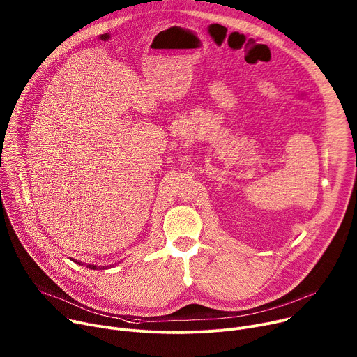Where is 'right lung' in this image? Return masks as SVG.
I'll list each match as a JSON object with an SVG mask.
<instances>
[{
  "label": "right lung",
  "instance_id": "1",
  "mask_svg": "<svg viewBox=\"0 0 357 357\" xmlns=\"http://www.w3.org/2000/svg\"><path fill=\"white\" fill-rule=\"evenodd\" d=\"M72 261H75V263H77L79 266H83V263L82 261H77V260H75V259H70ZM86 267L87 268H90V270H100V268H103V270H106V268H110V266H100V267H97V266H94V264H86ZM113 267V266H112Z\"/></svg>",
  "mask_w": 357,
  "mask_h": 357
}]
</instances>
